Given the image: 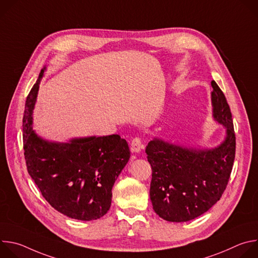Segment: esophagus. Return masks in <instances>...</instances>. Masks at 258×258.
Segmentation results:
<instances>
[{
	"mask_svg": "<svg viewBox=\"0 0 258 258\" xmlns=\"http://www.w3.org/2000/svg\"><path fill=\"white\" fill-rule=\"evenodd\" d=\"M131 149L134 153H139L143 149V144H142L141 138L136 137L133 139V141L131 143Z\"/></svg>",
	"mask_w": 258,
	"mask_h": 258,
	"instance_id": "esophagus-1",
	"label": "esophagus"
}]
</instances>
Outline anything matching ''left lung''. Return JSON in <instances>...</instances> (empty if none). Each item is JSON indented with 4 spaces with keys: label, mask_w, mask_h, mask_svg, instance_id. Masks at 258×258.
<instances>
[{
    "label": "left lung",
    "mask_w": 258,
    "mask_h": 258,
    "mask_svg": "<svg viewBox=\"0 0 258 258\" xmlns=\"http://www.w3.org/2000/svg\"><path fill=\"white\" fill-rule=\"evenodd\" d=\"M214 119L226 126V140L213 149H193L154 139L146 147L152 167L150 199L167 222L182 223L210 209L224 194L235 160L236 136L227 99L212 81Z\"/></svg>",
    "instance_id": "8db88e82"
}]
</instances>
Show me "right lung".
I'll return each mask as SVG.
<instances>
[{
	"label": "right lung",
	"mask_w": 258,
	"mask_h": 258,
	"mask_svg": "<svg viewBox=\"0 0 258 258\" xmlns=\"http://www.w3.org/2000/svg\"><path fill=\"white\" fill-rule=\"evenodd\" d=\"M39 79L30 90L23 115V149L29 175L43 197L62 214L80 220L102 217L111 205L112 187L131 152L118 135L52 143L32 131Z\"/></svg>",
	"instance_id": "1"
}]
</instances>
